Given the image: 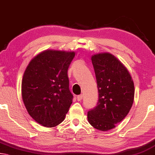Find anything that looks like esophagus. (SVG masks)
<instances>
[{
	"instance_id": "obj_1",
	"label": "esophagus",
	"mask_w": 155,
	"mask_h": 155,
	"mask_svg": "<svg viewBox=\"0 0 155 155\" xmlns=\"http://www.w3.org/2000/svg\"><path fill=\"white\" fill-rule=\"evenodd\" d=\"M82 97H83L82 94L79 95V96H77V100H78V101H82Z\"/></svg>"
}]
</instances>
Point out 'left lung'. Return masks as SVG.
<instances>
[{"label": "left lung", "instance_id": "left-lung-1", "mask_svg": "<svg viewBox=\"0 0 155 155\" xmlns=\"http://www.w3.org/2000/svg\"><path fill=\"white\" fill-rule=\"evenodd\" d=\"M99 100L88 111V121L101 131H108L125 118L134 97V82L129 71L115 56L109 53L91 56Z\"/></svg>", "mask_w": 155, "mask_h": 155}]
</instances>
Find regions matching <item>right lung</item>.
Listing matches in <instances>:
<instances>
[{"mask_svg": "<svg viewBox=\"0 0 155 155\" xmlns=\"http://www.w3.org/2000/svg\"><path fill=\"white\" fill-rule=\"evenodd\" d=\"M75 52L46 50L30 61L21 83L23 101L39 124L53 127L62 122L73 102L67 71Z\"/></svg>", "mask_w": 155, "mask_h": 155, "instance_id": "obj_1", "label": "right lung"}]
</instances>
